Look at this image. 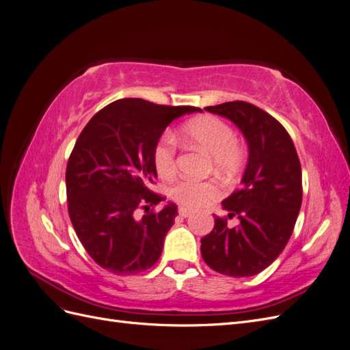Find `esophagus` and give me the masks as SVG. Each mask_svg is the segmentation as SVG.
<instances>
[{
    "label": "esophagus",
    "mask_w": 350,
    "mask_h": 350,
    "mask_svg": "<svg viewBox=\"0 0 350 350\" xmlns=\"http://www.w3.org/2000/svg\"><path fill=\"white\" fill-rule=\"evenodd\" d=\"M191 213H193V211L188 210V208H184V207L179 208V216H183V217H189V216H191Z\"/></svg>",
    "instance_id": "obj_1"
}]
</instances>
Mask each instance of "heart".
Segmentation results:
<instances>
[{
    "label": "heart",
    "mask_w": 350,
    "mask_h": 350,
    "mask_svg": "<svg viewBox=\"0 0 350 350\" xmlns=\"http://www.w3.org/2000/svg\"><path fill=\"white\" fill-rule=\"evenodd\" d=\"M185 135L215 157V166L220 171H234L241 163L242 149L237 142L234 129L216 116H204L185 126ZM153 163L159 176L172 178L176 172V140L172 133H163L153 149ZM220 196V187L215 181H197L184 178L171 188V197L185 208H200L213 203Z\"/></svg>",
    "instance_id": "1"
}]
</instances>
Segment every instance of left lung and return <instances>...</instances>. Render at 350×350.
<instances>
[{
	"label": "left lung",
	"instance_id": "left-lung-1",
	"mask_svg": "<svg viewBox=\"0 0 350 350\" xmlns=\"http://www.w3.org/2000/svg\"><path fill=\"white\" fill-rule=\"evenodd\" d=\"M234 122L248 143V163L241 188L221 201L228 226L215 216V228L201 238V256L210 269L230 278L256 276L288 243L302 203L298 153L284 126L256 105L235 100L204 108Z\"/></svg>",
	"mask_w": 350,
	"mask_h": 350
}]
</instances>
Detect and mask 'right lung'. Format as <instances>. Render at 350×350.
Wrapping results in <instances>:
<instances>
[{
    "instance_id": "1",
    "label": "right lung",
    "mask_w": 350,
    "mask_h": 350,
    "mask_svg": "<svg viewBox=\"0 0 350 350\" xmlns=\"http://www.w3.org/2000/svg\"><path fill=\"white\" fill-rule=\"evenodd\" d=\"M198 111L126 98L100 109L80 133L66 171L68 215L102 269L125 276L150 269L161 257L178 210L174 203L150 210L166 200L152 191L153 149L174 120ZM140 209L146 211L142 218Z\"/></svg>"
}]
</instances>
